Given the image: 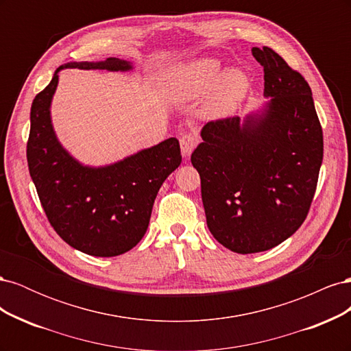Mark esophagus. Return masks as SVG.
Wrapping results in <instances>:
<instances>
[{
  "instance_id": "esophagus-1",
  "label": "esophagus",
  "mask_w": 351,
  "mask_h": 351,
  "mask_svg": "<svg viewBox=\"0 0 351 351\" xmlns=\"http://www.w3.org/2000/svg\"><path fill=\"white\" fill-rule=\"evenodd\" d=\"M197 145V136L193 133H183L180 136V146H182V152L184 156H189L192 154Z\"/></svg>"
}]
</instances>
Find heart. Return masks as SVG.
<instances>
[{"instance_id":"heart-1","label":"heart","mask_w":351,"mask_h":351,"mask_svg":"<svg viewBox=\"0 0 351 351\" xmlns=\"http://www.w3.org/2000/svg\"><path fill=\"white\" fill-rule=\"evenodd\" d=\"M250 79L240 69H230L217 58H200L177 69L169 76V90L177 98L193 99L211 92L206 101L210 114L227 115L246 98Z\"/></svg>"}]
</instances>
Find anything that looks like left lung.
Listing matches in <instances>:
<instances>
[{
  "label": "left lung",
  "instance_id": "obj_1",
  "mask_svg": "<svg viewBox=\"0 0 351 351\" xmlns=\"http://www.w3.org/2000/svg\"><path fill=\"white\" fill-rule=\"evenodd\" d=\"M263 67L259 114L209 121L192 154L209 231L241 254L269 250L306 219L324 158L311 86L274 49L252 48Z\"/></svg>",
  "mask_w": 351,
  "mask_h": 351
}]
</instances>
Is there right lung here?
Instances as JSON below:
<instances>
[{"instance_id": "obj_1", "label": "right lung", "mask_w": 351, "mask_h": 351, "mask_svg": "<svg viewBox=\"0 0 351 351\" xmlns=\"http://www.w3.org/2000/svg\"><path fill=\"white\" fill-rule=\"evenodd\" d=\"M127 71L129 61L69 62L56 70L30 108L27 165L49 224L71 247L90 256L111 258L133 249L149 226L159 187L182 162L176 137L92 168L77 162L57 141L51 124V99L62 69Z\"/></svg>"}]
</instances>
